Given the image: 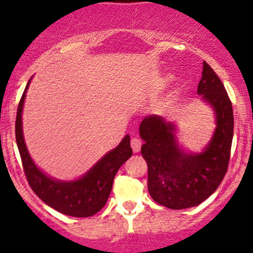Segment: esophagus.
I'll list each match as a JSON object with an SVG mask.
<instances>
[{"label": "esophagus", "mask_w": 253, "mask_h": 253, "mask_svg": "<svg viewBox=\"0 0 253 253\" xmlns=\"http://www.w3.org/2000/svg\"><path fill=\"white\" fill-rule=\"evenodd\" d=\"M131 147H132V150H133V153H138L139 150H141L142 142L139 141L138 138H132L131 139Z\"/></svg>", "instance_id": "1"}]
</instances>
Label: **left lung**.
<instances>
[{
    "label": "left lung",
    "mask_w": 253,
    "mask_h": 253,
    "mask_svg": "<svg viewBox=\"0 0 253 253\" xmlns=\"http://www.w3.org/2000/svg\"><path fill=\"white\" fill-rule=\"evenodd\" d=\"M197 93L215 112L216 128L202 153L182 152L175 139V125L158 115L143 119L139 134L142 157L148 165V191L153 200L170 209L201 205L223 181L230 160L234 134L233 105L224 84L203 62Z\"/></svg>",
    "instance_id": "obj_1"
}]
</instances>
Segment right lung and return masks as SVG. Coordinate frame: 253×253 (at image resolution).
<instances>
[{"label":"right lung","mask_w":253,"mask_h":253,"mask_svg":"<svg viewBox=\"0 0 253 253\" xmlns=\"http://www.w3.org/2000/svg\"><path fill=\"white\" fill-rule=\"evenodd\" d=\"M29 83L30 81L20 98L16 117L17 145L28 183L42 202L60 213L77 218L94 215L105 206L115 175L132 155L129 136L127 134L114 150L104 155L83 177L68 182L48 177L33 163L23 138L22 111Z\"/></svg>","instance_id":"1"}]
</instances>
